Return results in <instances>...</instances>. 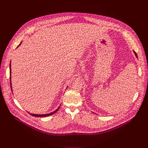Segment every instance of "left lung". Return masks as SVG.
<instances>
[{"label":"left lung","mask_w":148,"mask_h":148,"mask_svg":"<svg viewBox=\"0 0 148 148\" xmlns=\"http://www.w3.org/2000/svg\"><path fill=\"white\" fill-rule=\"evenodd\" d=\"M134 53H135V55H136V57H137V55H136V53H135V52H134Z\"/></svg>","instance_id":"1"}]
</instances>
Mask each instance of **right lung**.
<instances>
[{"mask_svg":"<svg viewBox=\"0 0 148 148\" xmlns=\"http://www.w3.org/2000/svg\"><path fill=\"white\" fill-rule=\"evenodd\" d=\"M21 45V43L17 46V47H18L20 45ZM10 75H11V65H10ZM10 81H11V76H10ZM10 86H11V82H10ZM11 90H12V87H11ZM59 108H60V107L56 110V111H54V112H51V113H50V114H43V115H38V114H30V113H29V112H28V113H29L31 115H32V116H37V117H44V116H50V115H53V114H55L58 110V109H59Z\"/></svg>","mask_w":148,"mask_h":148,"instance_id":"obj_1","label":"right lung"}]
</instances>
